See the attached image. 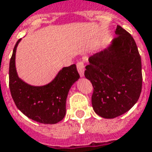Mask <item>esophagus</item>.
I'll list each match as a JSON object with an SVG mask.
<instances>
[{"label": "esophagus", "instance_id": "obj_1", "mask_svg": "<svg viewBox=\"0 0 152 152\" xmlns=\"http://www.w3.org/2000/svg\"><path fill=\"white\" fill-rule=\"evenodd\" d=\"M76 66H77V70H78V72H79L80 76H84V72H85V65L83 62H78L76 63Z\"/></svg>", "mask_w": 152, "mask_h": 152}]
</instances>
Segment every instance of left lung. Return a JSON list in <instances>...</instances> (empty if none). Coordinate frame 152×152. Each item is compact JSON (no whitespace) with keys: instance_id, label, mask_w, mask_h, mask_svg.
Returning a JSON list of instances; mask_svg holds the SVG:
<instances>
[{"instance_id":"1","label":"left lung","mask_w":152,"mask_h":152,"mask_svg":"<svg viewBox=\"0 0 152 152\" xmlns=\"http://www.w3.org/2000/svg\"><path fill=\"white\" fill-rule=\"evenodd\" d=\"M112 44L89 57L85 76L94 87L92 106L99 116L117 117L137 102L142 91V62L135 40L117 25Z\"/></svg>"}]
</instances>
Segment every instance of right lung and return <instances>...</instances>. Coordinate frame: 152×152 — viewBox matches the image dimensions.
Instances as JSON below:
<instances>
[{
    "instance_id": "add662e5",
    "label": "right lung",
    "mask_w": 152,
    "mask_h": 152,
    "mask_svg": "<svg viewBox=\"0 0 152 152\" xmlns=\"http://www.w3.org/2000/svg\"><path fill=\"white\" fill-rule=\"evenodd\" d=\"M15 45L10 62V89L15 105L23 114L42 124H56L66 115V100L69 89L80 75L76 64L63 67L49 84L43 86L28 85L18 76L15 67Z\"/></svg>"
}]
</instances>
